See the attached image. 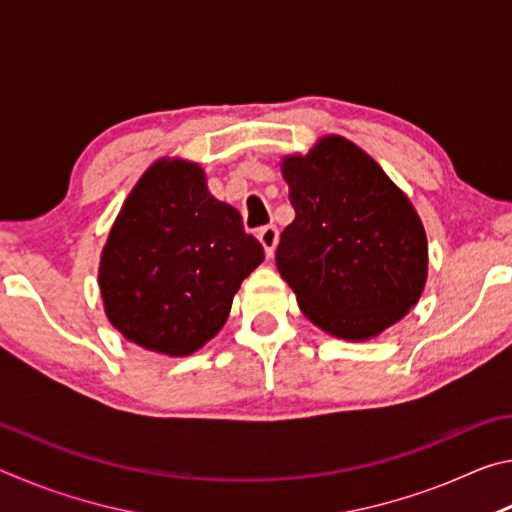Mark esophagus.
<instances>
[{
	"label": "esophagus",
	"instance_id": "34e87169",
	"mask_svg": "<svg viewBox=\"0 0 512 512\" xmlns=\"http://www.w3.org/2000/svg\"><path fill=\"white\" fill-rule=\"evenodd\" d=\"M257 239H259V244L264 246L266 257H271L275 246H277V239H280V232H277L275 225H264V228H259Z\"/></svg>",
	"mask_w": 512,
	"mask_h": 512
}]
</instances>
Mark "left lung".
<instances>
[{
  "mask_svg": "<svg viewBox=\"0 0 512 512\" xmlns=\"http://www.w3.org/2000/svg\"><path fill=\"white\" fill-rule=\"evenodd\" d=\"M282 176L296 219L275 264L302 314L345 341H368L409 314L427 282V235L384 169L327 135L307 155H287Z\"/></svg>",
  "mask_w": 512,
  "mask_h": 512,
  "instance_id": "left-lung-1",
  "label": "left lung"
}]
</instances>
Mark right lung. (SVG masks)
I'll return each mask as SVG.
<instances>
[{
    "instance_id": "right-lung-1",
    "label": "right lung",
    "mask_w": 512,
    "mask_h": 512,
    "mask_svg": "<svg viewBox=\"0 0 512 512\" xmlns=\"http://www.w3.org/2000/svg\"><path fill=\"white\" fill-rule=\"evenodd\" d=\"M262 259V244L210 194L203 169L162 158L128 194L103 246V309L128 341L187 357L223 327Z\"/></svg>"
}]
</instances>
